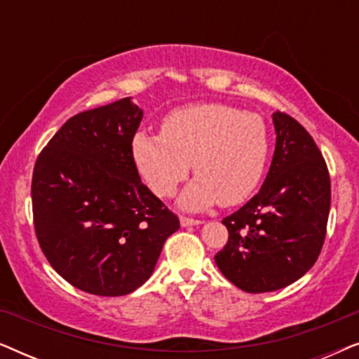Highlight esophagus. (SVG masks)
<instances>
[{"instance_id":"esophagus-1","label":"esophagus","mask_w":359,"mask_h":359,"mask_svg":"<svg viewBox=\"0 0 359 359\" xmlns=\"http://www.w3.org/2000/svg\"><path fill=\"white\" fill-rule=\"evenodd\" d=\"M180 224L183 225V227H193V225H199V224H203V222H201V220H198V219L180 217Z\"/></svg>"}]
</instances>
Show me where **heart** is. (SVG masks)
I'll return each mask as SVG.
<instances>
[{"mask_svg": "<svg viewBox=\"0 0 359 359\" xmlns=\"http://www.w3.org/2000/svg\"><path fill=\"white\" fill-rule=\"evenodd\" d=\"M269 132L263 117L220 102H198L171 111L161 134L137 132L132 156L149 188L161 198L176 193L189 175L196 178L180 196L186 210L243 203L263 178Z\"/></svg>", "mask_w": 359, "mask_h": 359, "instance_id": "b5f03b06", "label": "heart"}]
</instances>
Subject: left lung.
I'll return each instance as SVG.
<instances>
[{"mask_svg": "<svg viewBox=\"0 0 359 359\" xmlns=\"http://www.w3.org/2000/svg\"><path fill=\"white\" fill-rule=\"evenodd\" d=\"M276 147L266 180L242 209L222 220L229 242L215 264L245 292L278 291L317 262L330 212V176L311 134L273 112Z\"/></svg>", "mask_w": 359, "mask_h": 359, "instance_id": "left-lung-1", "label": "left lung"}]
</instances>
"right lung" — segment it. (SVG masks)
<instances>
[{"mask_svg": "<svg viewBox=\"0 0 359 359\" xmlns=\"http://www.w3.org/2000/svg\"><path fill=\"white\" fill-rule=\"evenodd\" d=\"M144 111L124 97L73 116L32 175L34 227L60 276L95 296H126L154 273L180 220L140 181L132 140Z\"/></svg>", "mask_w": 359, "mask_h": 359, "instance_id": "1", "label": "right lung"}]
</instances>
